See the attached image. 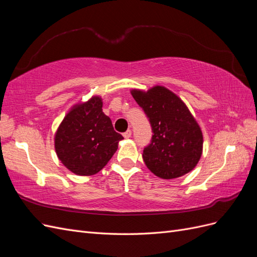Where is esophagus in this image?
Instances as JSON below:
<instances>
[{
  "instance_id": "obj_1",
  "label": "esophagus",
  "mask_w": 257,
  "mask_h": 257,
  "mask_svg": "<svg viewBox=\"0 0 257 257\" xmlns=\"http://www.w3.org/2000/svg\"><path fill=\"white\" fill-rule=\"evenodd\" d=\"M131 136H132V131H131V130H127V131L125 132V133H123V137H124V138L127 139V138H130Z\"/></svg>"
}]
</instances>
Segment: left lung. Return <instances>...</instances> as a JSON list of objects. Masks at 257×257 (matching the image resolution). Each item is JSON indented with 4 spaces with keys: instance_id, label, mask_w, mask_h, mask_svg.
Masks as SVG:
<instances>
[{
    "instance_id": "8db88e82",
    "label": "left lung",
    "mask_w": 257,
    "mask_h": 257,
    "mask_svg": "<svg viewBox=\"0 0 257 257\" xmlns=\"http://www.w3.org/2000/svg\"><path fill=\"white\" fill-rule=\"evenodd\" d=\"M149 118L153 135L143 153L146 166L162 179L179 178L195 168L203 153V133L189 108L162 85L132 90Z\"/></svg>"
}]
</instances>
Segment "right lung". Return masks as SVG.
I'll use <instances>...</instances> for the list:
<instances>
[{"label":"right lung","mask_w":257,"mask_h":257,"mask_svg":"<svg viewBox=\"0 0 257 257\" xmlns=\"http://www.w3.org/2000/svg\"><path fill=\"white\" fill-rule=\"evenodd\" d=\"M102 107L99 96L75 105L54 136L59 160L78 176H92L103 169L123 139L113 130L110 118L103 112Z\"/></svg>","instance_id":"1"}]
</instances>
